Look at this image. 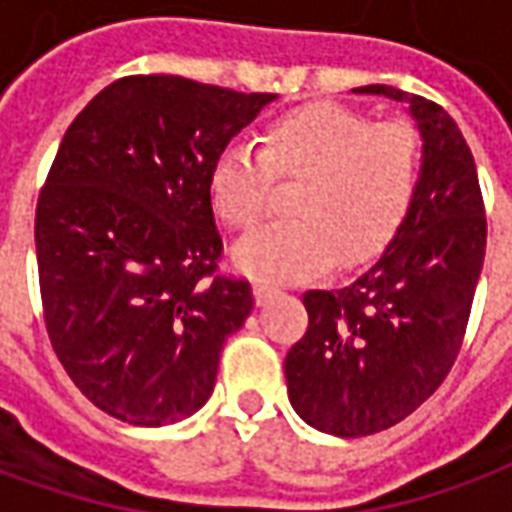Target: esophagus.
<instances>
[{
  "label": "esophagus",
  "mask_w": 512,
  "mask_h": 512,
  "mask_svg": "<svg viewBox=\"0 0 512 512\" xmlns=\"http://www.w3.org/2000/svg\"><path fill=\"white\" fill-rule=\"evenodd\" d=\"M277 296H279V290L274 288V285H266V282H257V285H255V301H257V307H266L268 301L277 299Z\"/></svg>",
  "instance_id": "esophagus-1"
}]
</instances>
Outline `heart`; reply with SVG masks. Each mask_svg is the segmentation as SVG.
Segmentation results:
<instances>
[{"mask_svg":"<svg viewBox=\"0 0 512 512\" xmlns=\"http://www.w3.org/2000/svg\"><path fill=\"white\" fill-rule=\"evenodd\" d=\"M422 147L408 123H373L340 104H307L274 117L260 153L227 145L213 158L208 197L235 230L268 213L274 178L301 180L293 222L268 224L233 246L235 268L260 282H299L340 260L348 266L378 255L419 186Z\"/></svg>","mask_w":512,"mask_h":512,"instance_id":"heart-1","label":"heart"}]
</instances>
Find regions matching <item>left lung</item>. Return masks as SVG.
<instances>
[{
    "label": "left lung",
    "instance_id": "8db88e82",
    "mask_svg": "<svg viewBox=\"0 0 512 512\" xmlns=\"http://www.w3.org/2000/svg\"><path fill=\"white\" fill-rule=\"evenodd\" d=\"M408 106L422 136L411 211L373 266L334 290H307L310 326L285 356L290 406L307 425L356 439L428 400L461 351L485 257L472 150L439 104L386 84L356 87Z\"/></svg>",
    "mask_w": 512,
    "mask_h": 512
}]
</instances>
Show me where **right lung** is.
Here are the masks:
<instances>
[{"label": "right lung", "mask_w": 512, "mask_h": 512, "mask_svg": "<svg viewBox=\"0 0 512 512\" xmlns=\"http://www.w3.org/2000/svg\"><path fill=\"white\" fill-rule=\"evenodd\" d=\"M271 101L126 76L62 136L35 213L43 318L65 373L109 417L158 428L208 403L224 340L255 304L246 279L216 274L208 172Z\"/></svg>", "instance_id": "right-lung-1"}]
</instances>
